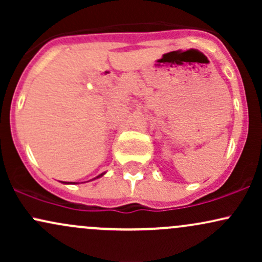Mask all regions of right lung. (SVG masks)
Wrapping results in <instances>:
<instances>
[{"label": "right lung", "mask_w": 262, "mask_h": 262, "mask_svg": "<svg viewBox=\"0 0 262 262\" xmlns=\"http://www.w3.org/2000/svg\"><path fill=\"white\" fill-rule=\"evenodd\" d=\"M104 173H106V172H103V173H101V175H98L97 177H95V179H93V180H96V179H100V177H102V176H103L104 175ZM62 183H64V182H62ZM66 183V182H65ZM69 183V182H68ZM71 183V185H75V183H76V182H70Z\"/></svg>", "instance_id": "1"}]
</instances>
